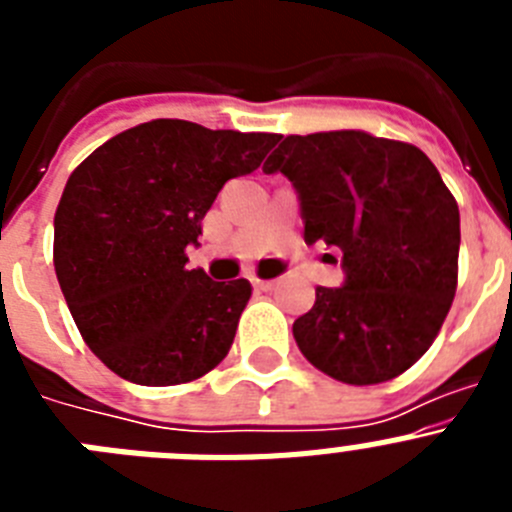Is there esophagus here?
Instances as JSON below:
<instances>
[{
    "mask_svg": "<svg viewBox=\"0 0 512 512\" xmlns=\"http://www.w3.org/2000/svg\"><path fill=\"white\" fill-rule=\"evenodd\" d=\"M251 284L256 289H261V292H269V289H274L279 284V279H261V277H251Z\"/></svg>",
    "mask_w": 512,
    "mask_h": 512,
    "instance_id": "1",
    "label": "esophagus"
}]
</instances>
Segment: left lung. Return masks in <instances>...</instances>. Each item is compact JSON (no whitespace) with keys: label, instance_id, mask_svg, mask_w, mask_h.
<instances>
[{"label":"left lung","instance_id":"obj_1","mask_svg":"<svg viewBox=\"0 0 512 512\" xmlns=\"http://www.w3.org/2000/svg\"><path fill=\"white\" fill-rule=\"evenodd\" d=\"M300 197L305 243L343 253L341 287L315 289L292 333L346 384L395 379L431 348L456 295L459 207L420 148L364 130L287 135L266 158Z\"/></svg>","mask_w":512,"mask_h":512}]
</instances>
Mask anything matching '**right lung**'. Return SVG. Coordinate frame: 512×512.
<instances>
[{
  "instance_id": "add662e5",
  "label": "right lung",
  "mask_w": 512,
  "mask_h": 512,
  "mask_svg": "<svg viewBox=\"0 0 512 512\" xmlns=\"http://www.w3.org/2000/svg\"><path fill=\"white\" fill-rule=\"evenodd\" d=\"M282 135L151 120L115 135L69 176L53 264L81 338L146 387L200 379L228 356L248 279L187 269L223 184L251 174Z\"/></svg>"
}]
</instances>
